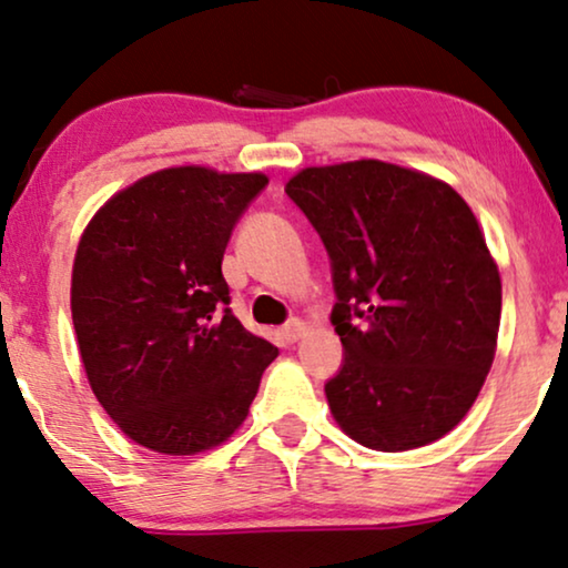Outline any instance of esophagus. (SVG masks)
<instances>
[{
	"instance_id": "1",
	"label": "esophagus",
	"mask_w": 568,
	"mask_h": 568,
	"mask_svg": "<svg viewBox=\"0 0 568 568\" xmlns=\"http://www.w3.org/2000/svg\"><path fill=\"white\" fill-rule=\"evenodd\" d=\"M304 332H306V324L304 322L291 320L283 329H280V337H283L285 343H296L298 337H304Z\"/></svg>"
}]
</instances>
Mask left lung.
<instances>
[{
    "mask_svg": "<svg viewBox=\"0 0 568 568\" xmlns=\"http://www.w3.org/2000/svg\"><path fill=\"white\" fill-rule=\"evenodd\" d=\"M285 192L332 260L345 347L324 387L332 418L376 452L447 436L486 382L501 322V275L470 205L447 181L374 158L308 165Z\"/></svg>",
    "mask_w": 568,
    "mask_h": 568,
    "instance_id": "left-lung-1",
    "label": "left lung"
}]
</instances>
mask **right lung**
Returning a JSON list of instances; mask_svg holds the SVG:
<instances>
[{
	"instance_id": "1",
	"label": "right lung",
	"mask_w": 568,
	"mask_h": 568,
	"mask_svg": "<svg viewBox=\"0 0 568 568\" xmlns=\"http://www.w3.org/2000/svg\"><path fill=\"white\" fill-rule=\"evenodd\" d=\"M267 176L173 165L119 189L82 231L72 324L90 389L140 447H221L277 347L229 308L223 254Z\"/></svg>"
}]
</instances>
